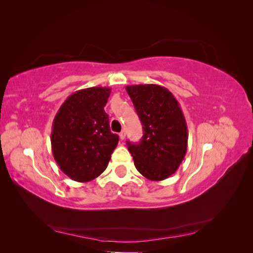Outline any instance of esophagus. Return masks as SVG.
<instances>
[{"label":"esophagus","instance_id":"obj_1","mask_svg":"<svg viewBox=\"0 0 253 253\" xmlns=\"http://www.w3.org/2000/svg\"><path fill=\"white\" fill-rule=\"evenodd\" d=\"M119 137H120L121 140H124V139L126 138V132H125V131H121V132L119 133Z\"/></svg>","mask_w":253,"mask_h":253}]
</instances>
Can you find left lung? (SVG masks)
Segmentation results:
<instances>
[{"mask_svg":"<svg viewBox=\"0 0 253 253\" xmlns=\"http://www.w3.org/2000/svg\"><path fill=\"white\" fill-rule=\"evenodd\" d=\"M142 124L139 143L127 141L134 165L145 178L164 180L178 169L186 156L188 128L178 101L158 84L126 87Z\"/></svg>","mask_w":253,"mask_h":253,"instance_id":"left-lung-1","label":"left lung"}]
</instances>
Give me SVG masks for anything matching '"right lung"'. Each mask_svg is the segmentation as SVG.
I'll use <instances>...</instances> for the list:
<instances>
[{"label":"right lung","mask_w":253,"mask_h":253,"mask_svg":"<svg viewBox=\"0 0 253 253\" xmlns=\"http://www.w3.org/2000/svg\"><path fill=\"white\" fill-rule=\"evenodd\" d=\"M110 87L75 91L60 106L52 122L51 151L59 168L75 181L98 177L109 165L119 137L110 129L104 106Z\"/></svg>","instance_id":"obj_1"}]
</instances>
